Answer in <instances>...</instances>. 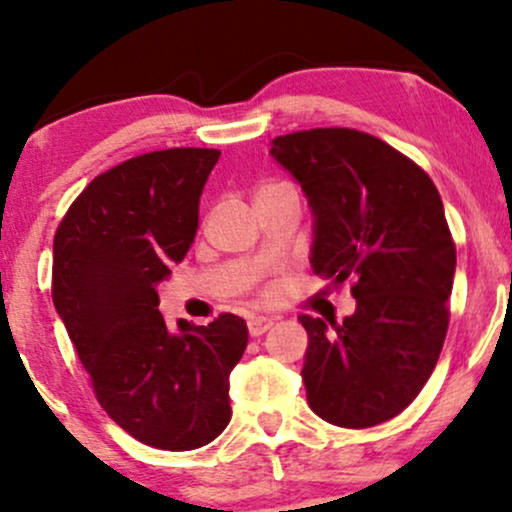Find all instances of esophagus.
Masks as SVG:
<instances>
[{"mask_svg":"<svg viewBox=\"0 0 512 512\" xmlns=\"http://www.w3.org/2000/svg\"><path fill=\"white\" fill-rule=\"evenodd\" d=\"M272 325H274L272 317H262V315L250 317V320H248V332H250V337H262L264 332L272 330Z\"/></svg>","mask_w":512,"mask_h":512,"instance_id":"34e87169","label":"esophagus"}]
</instances>
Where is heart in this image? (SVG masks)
I'll return each instance as SVG.
<instances>
[{"label":"heart","instance_id":"obj_1","mask_svg":"<svg viewBox=\"0 0 512 512\" xmlns=\"http://www.w3.org/2000/svg\"><path fill=\"white\" fill-rule=\"evenodd\" d=\"M276 185H279V182H269V185H264L262 190H269V187H276ZM262 190H260V192H262Z\"/></svg>","mask_w":512,"mask_h":512}]
</instances>
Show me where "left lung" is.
<instances>
[{
  "label": "left lung",
  "mask_w": 512,
  "mask_h": 512,
  "mask_svg": "<svg viewBox=\"0 0 512 512\" xmlns=\"http://www.w3.org/2000/svg\"><path fill=\"white\" fill-rule=\"evenodd\" d=\"M272 156L301 182L315 216L313 272L354 279L356 313L308 332L303 383L320 419L370 428L414 402L448 334L455 240L421 166L349 127L284 134Z\"/></svg>",
  "instance_id": "left-lung-1"
}]
</instances>
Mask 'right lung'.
I'll list each match as a JSON object with an SVG mask.
<instances>
[{
  "mask_svg": "<svg viewBox=\"0 0 512 512\" xmlns=\"http://www.w3.org/2000/svg\"><path fill=\"white\" fill-rule=\"evenodd\" d=\"M216 149H163L96 175L52 248V301L98 404L132 438L195 450L231 421L228 375L248 346L243 317L168 332L158 281L190 250Z\"/></svg>",
  "mask_w": 512,
  "mask_h": 512,
  "instance_id": "right-lung-1",
  "label": "right lung"
}]
</instances>
